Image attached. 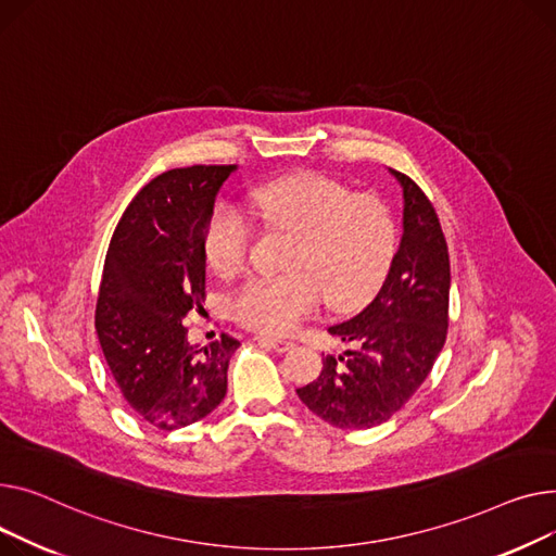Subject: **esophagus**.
<instances>
[{
	"mask_svg": "<svg viewBox=\"0 0 556 556\" xmlns=\"http://www.w3.org/2000/svg\"><path fill=\"white\" fill-rule=\"evenodd\" d=\"M257 341L263 343V345H267V348H271V350H276V352H289L293 345V341H287V339H274V337H257Z\"/></svg>",
	"mask_w": 556,
	"mask_h": 556,
	"instance_id": "esophagus-1",
	"label": "esophagus"
}]
</instances>
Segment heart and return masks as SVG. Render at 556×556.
<instances>
[{"instance_id":"obj_1","label":"heart","mask_w":556,"mask_h":556,"mask_svg":"<svg viewBox=\"0 0 556 556\" xmlns=\"http://www.w3.org/2000/svg\"><path fill=\"white\" fill-rule=\"evenodd\" d=\"M267 226L293 233L280 276H253L228 299L244 328L287 334L323 301L337 312L366 305L393 267L397 224L390 206L370 192L318 173H293L260 184L249 200ZM253 231L231 204L206 219L202 249L208 267L236 276L249 260Z\"/></svg>"}]
</instances>
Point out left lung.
Returning <instances> with one entry per match:
<instances>
[{
    "label": "left lung",
    "mask_w": 556,
    "mask_h": 556,
    "mask_svg": "<svg viewBox=\"0 0 556 556\" xmlns=\"http://www.w3.org/2000/svg\"><path fill=\"white\" fill-rule=\"evenodd\" d=\"M404 236L375 301L328 330L352 343L325 356L320 375L299 388L301 402L339 429H372L393 417L429 377L448 328V249L433 204L406 175Z\"/></svg>",
    "instance_id": "left-lung-1"
}]
</instances>
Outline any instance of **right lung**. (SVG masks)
<instances>
[{
  "label": "right lung",
  "mask_w": 556,
  "mask_h": 556,
  "mask_svg": "<svg viewBox=\"0 0 556 556\" xmlns=\"http://www.w3.org/2000/svg\"><path fill=\"white\" fill-rule=\"evenodd\" d=\"M236 166H190L154 177L112 236L96 303V332L125 402L175 431L211 415L226 395L240 341L190 345L184 316L206 296L202 236L217 190Z\"/></svg>",
  "instance_id": "right-lung-1"
}]
</instances>
